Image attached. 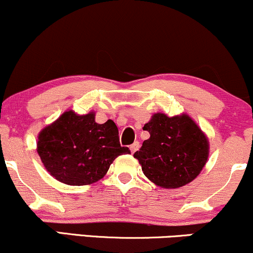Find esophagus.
Segmentation results:
<instances>
[{
	"label": "esophagus",
	"instance_id": "1",
	"mask_svg": "<svg viewBox=\"0 0 253 253\" xmlns=\"http://www.w3.org/2000/svg\"><path fill=\"white\" fill-rule=\"evenodd\" d=\"M138 148H139V142H133V143L130 145V150H131L132 154L135 153L136 150H138Z\"/></svg>",
	"mask_w": 253,
	"mask_h": 253
}]
</instances>
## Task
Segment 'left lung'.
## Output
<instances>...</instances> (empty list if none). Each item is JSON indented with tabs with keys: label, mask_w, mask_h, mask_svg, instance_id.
Masks as SVG:
<instances>
[{
	"label": "left lung",
	"mask_w": 253,
	"mask_h": 253,
	"mask_svg": "<svg viewBox=\"0 0 253 253\" xmlns=\"http://www.w3.org/2000/svg\"><path fill=\"white\" fill-rule=\"evenodd\" d=\"M143 130L150 137L133 157L155 185L179 188L200 174L209 157V141L189 116L155 114Z\"/></svg>",
	"instance_id": "left-lung-1"
}]
</instances>
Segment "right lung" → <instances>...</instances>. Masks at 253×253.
Here are the masks:
<instances>
[{"label": "right lung", "mask_w": 253, "mask_h": 253, "mask_svg": "<svg viewBox=\"0 0 253 253\" xmlns=\"http://www.w3.org/2000/svg\"><path fill=\"white\" fill-rule=\"evenodd\" d=\"M38 154L47 171L62 183L91 185L100 180L117 156L130 154L120 143L114 121L94 122V114L64 112L39 133Z\"/></svg>", "instance_id": "right-lung-1"}]
</instances>
